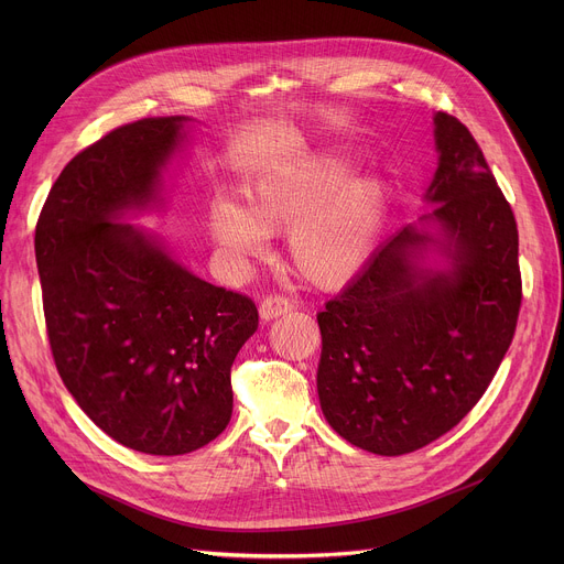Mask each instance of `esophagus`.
<instances>
[{
  "label": "esophagus",
  "instance_id": "1",
  "mask_svg": "<svg viewBox=\"0 0 564 564\" xmlns=\"http://www.w3.org/2000/svg\"><path fill=\"white\" fill-rule=\"evenodd\" d=\"M294 303L281 294H274V296H265L259 305V314L263 321H270V318H276V316H283L288 312H292Z\"/></svg>",
  "mask_w": 564,
  "mask_h": 564
}]
</instances>
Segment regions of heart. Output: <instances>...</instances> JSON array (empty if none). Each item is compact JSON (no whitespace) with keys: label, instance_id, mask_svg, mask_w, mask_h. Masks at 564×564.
Listing matches in <instances>:
<instances>
[{"label":"heart","instance_id":"heart-1","mask_svg":"<svg viewBox=\"0 0 564 564\" xmlns=\"http://www.w3.org/2000/svg\"><path fill=\"white\" fill-rule=\"evenodd\" d=\"M355 172L357 163L341 151L276 165L246 189V207L216 198L207 207V231L236 263L263 257L268 236L288 231L292 268L318 288H339L372 254L390 203L379 174Z\"/></svg>","mask_w":564,"mask_h":564}]
</instances>
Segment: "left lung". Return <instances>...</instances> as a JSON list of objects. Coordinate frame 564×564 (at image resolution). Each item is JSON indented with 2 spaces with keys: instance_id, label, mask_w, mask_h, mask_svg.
I'll list each match as a JSON object with an SVG mask.
<instances>
[{
  "instance_id": "obj_1",
  "label": "left lung",
  "mask_w": 564,
  "mask_h": 564,
  "mask_svg": "<svg viewBox=\"0 0 564 564\" xmlns=\"http://www.w3.org/2000/svg\"><path fill=\"white\" fill-rule=\"evenodd\" d=\"M433 124V209L381 243L316 314L321 411L344 440L388 457L466 417L511 346L522 303L511 205L470 131L444 111Z\"/></svg>"
}]
</instances>
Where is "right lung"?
I'll use <instances>...</instances> for the list:
<instances>
[{
  "instance_id": "add662e5",
  "label": "right lung",
  "mask_w": 564,
  "mask_h": 564,
  "mask_svg": "<svg viewBox=\"0 0 564 564\" xmlns=\"http://www.w3.org/2000/svg\"><path fill=\"white\" fill-rule=\"evenodd\" d=\"M187 122L142 118L79 151L35 227L57 372L96 426L149 455H185L225 431L231 364L259 328L252 299L198 279L124 220L160 200Z\"/></svg>"
}]
</instances>
